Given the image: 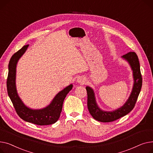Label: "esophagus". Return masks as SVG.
Listing matches in <instances>:
<instances>
[{"label":"esophagus","instance_id":"esophagus-1","mask_svg":"<svg viewBox=\"0 0 153 153\" xmlns=\"http://www.w3.org/2000/svg\"><path fill=\"white\" fill-rule=\"evenodd\" d=\"M76 82L79 84H84L85 83V79L83 78L79 77L76 80Z\"/></svg>","mask_w":153,"mask_h":153}]
</instances>
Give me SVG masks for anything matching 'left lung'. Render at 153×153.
<instances>
[{
    "label": "left lung",
    "instance_id": "1",
    "mask_svg": "<svg viewBox=\"0 0 153 153\" xmlns=\"http://www.w3.org/2000/svg\"><path fill=\"white\" fill-rule=\"evenodd\" d=\"M122 58L128 63L132 70L133 78L131 92L128 100L122 106L112 111L102 110L96 102L94 89L90 86H88L86 87L88 94L87 104L88 111L93 117L99 122H113L128 114L133 109L140 93L142 86V78L140 62L137 55L135 52H130L122 56Z\"/></svg>",
    "mask_w": 153,
    "mask_h": 153
}]
</instances>
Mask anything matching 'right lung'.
Segmentation results:
<instances>
[{
    "label": "right lung",
    "mask_w": 153,
    "mask_h": 153,
    "mask_svg": "<svg viewBox=\"0 0 153 153\" xmlns=\"http://www.w3.org/2000/svg\"><path fill=\"white\" fill-rule=\"evenodd\" d=\"M29 44L24 46L12 56L8 64V74L7 81V92L17 114L23 120L38 125H47L56 123L60 117L62 105L67 94L73 88V85L65 87L53 98L51 102L42 109H33L27 107L17 93L16 87V65L24 54Z\"/></svg>",
    "instance_id": "right-lung-1"
}]
</instances>
